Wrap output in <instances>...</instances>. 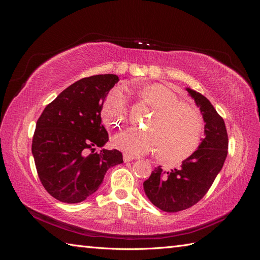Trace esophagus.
I'll return each instance as SVG.
<instances>
[{
	"label": "esophagus",
	"instance_id": "1",
	"mask_svg": "<svg viewBox=\"0 0 260 260\" xmlns=\"http://www.w3.org/2000/svg\"><path fill=\"white\" fill-rule=\"evenodd\" d=\"M137 158H138V157L132 156V155H130V154H123V161H124V162H128V161H131V160L137 159Z\"/></svg>",
	"mask_w": 260,
	"mask_h": 260
}]
</instances>
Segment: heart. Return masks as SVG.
I'll return each instance as SVG.
<instances>
[{
  "instance_id": "obj_1",
  "label": "heart",
  "mask_w": 260,
  "mask_h": 260,
  "mask_svg": "<svg viewBox=\"0 0 260 260\" xmlns=\"http://www.w3.org/2000/svg\"><path fill=\"white\" fill-rule=\"evenodd\" d=\"M146 103L155 113L148 128L141 130L128 128L118 132L113 144L120 151L143 155L158 151L166 160H182L199 147L204 123L200 112L186 103H181L176 93L164 85L155 84L142 91ZM128 115V95L123 88H117L108 94L103 106L106 122L122 123Z\"/></svg>"
}]
</instances>
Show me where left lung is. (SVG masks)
Wrapping results in <instances>:
<instances>
[{"label":"left lung","instance_id":"obj_1","mask_svg":"<svg viewBox=\"0 0 260 260\" xmlns=\"http://www.w3.org/2000/svg\"><path fill=\"white\" fill-rule=\"evenodd\" d=\"M205 122L204 138L198 149L180 167L165 171L156 167L143 187L153 205L166 212H177L195 205L207 193L222 169L228 155V133L224 121L209 100L186 88Z\"/></svg>","mask_w":260,"mask_h":260}]
</instances>
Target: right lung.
<instances>
[{"label": "right lung", "mask_w": 260, "mask_h": 260, "mask_svg": "<svg viewBox=\"0 0 260 260\" xmlns=\"http://www.w3.org/2000/svg\"><path fill=\"white\" fill-rule=\"evenodd\" d=\"M116 75H96L69 85L44 108L36 125L32 155L42 185L67 204L84 201L103 183L106 171L123 162L118 149H101L108 142L101 112Z\"/></svg>", "instance_id": "obj_1"}]
</instances>
